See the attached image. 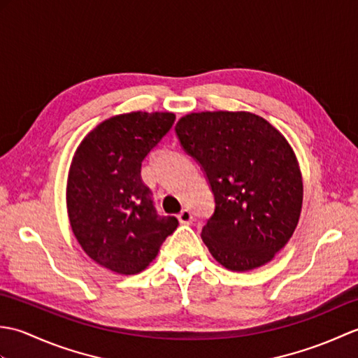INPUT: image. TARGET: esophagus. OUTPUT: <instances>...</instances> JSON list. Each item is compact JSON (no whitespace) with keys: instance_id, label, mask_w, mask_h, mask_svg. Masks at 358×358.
I'll return each instance as SVG.
<instances>
[{"instance_id":"34e87169","label":"esophagus","mask_w":358,"mask_h":358,"mask_svg":"<svg viewBox=\"0 0 358 358\" xmlns=\"http://www.w3.org/2000/svg\"><path fill=\"white\" fill-rule=\"evenodd\" d=\"M178 220H180V223H183V224H191L192 220H194L192 212L189 209H183L178 214Z\"/></svg>"}]
</instances>
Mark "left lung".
Instances as JSON below:
<instances>
[{
    "label": "left lung",
    "mask_w": 358,
    "mask_h": 358,
    "mask_svg": "<svg viewBox=\"0 0 358 358\" xmlns=\"http://www.w3.org/2000/svg\"><path fill=\"white\" fill-rule=\"evenodd\" d=\"M175 132L206 173L215 209L201 238L229 271L271 262L299 223L301 172L275 127L250 112H199L180 118Z\"/></svg>",
    "instance_id": "8db88e82"
}]
</instances>
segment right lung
Returning a JSON list of instances; mask_svg holds the SVG:
<instances>
[{"label":"right lung","mask_w":358,"mask_h":358,"mask_svg":"<svg viewBox=\"0 0 358 358\" xmlns=\"http://www.w3.org/2000/svg\"><path fill=\"white\" fill-rule=\"evenodd\" d=\"M172 112H131L98 124L75 152L67 214L83 250L121 275L144 271L178 220L158 215L141 163L171 131Z\"/></svg>","instance_id":"right-lung-1"}]
</instances>
